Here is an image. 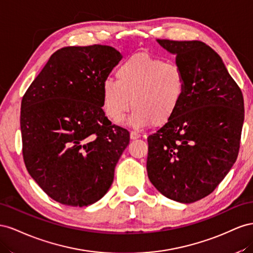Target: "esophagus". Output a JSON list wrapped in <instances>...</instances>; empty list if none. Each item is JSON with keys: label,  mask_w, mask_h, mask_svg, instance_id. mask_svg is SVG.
Masks as SVG:
<instances>
[{"label": "esophagus", "mask_w": 253, "mask_h": 253, "mask_svg": "<svg viewBox=\"0 0 253 253\" xmlns=\"http://www.w3.org/2000/svg\"><path fill=\"white\" fill-rule=\"evenodd\" d=\"M139 138H141V134L139 132H136V131H131L130 132V139L131 140H136Z\"/></svg>", "instance_id": "1"}]
</instances>
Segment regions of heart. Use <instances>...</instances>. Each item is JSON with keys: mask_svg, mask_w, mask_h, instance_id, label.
I'll use <instances>...</instances> for the list:
<instances>
[{"mask_svg": "<svg viewBox=\"0 0 253 253\" xmlns=\"http://www.w3.org/2000/svg\"><path fill=\"white\" fill-rule=\"evenodd\" d=\"M117 82L106 79L102 84L103 109L113 122H120L130 109L127 124L143 128L153 123L162 126L178 111L185 92L181 68L147 53L128 58L118 69Z\"/></svg>", "mask_w": 253, "mask_h": 253, "instance_id": "heart-1", "label": "heart"}]
</instances>
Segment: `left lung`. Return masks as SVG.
<instances>
[{
	"label": "left lung",
	"mask_w": 253,
	"mask_h": 253,
	"mask_svg": "<svg viewBox=\"0 0 253 253\" xmlns=\"http://www.w3.org/2000/svg\"><path fill=\"white\" fill-rule=\"evenodd\" d=\"M185 76L178 111L148 136L147 174L165 197L192 204L211 194L236 161L244 98L220 56L206 43L157 39Z\"/></svg>",
	"instance_id": "8db88e82"
}]
</instances>
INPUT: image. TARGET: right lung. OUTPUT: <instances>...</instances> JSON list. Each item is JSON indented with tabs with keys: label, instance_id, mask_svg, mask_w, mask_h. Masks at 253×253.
I'll return each mask as SVG.
<instances>
[{
	"label": "right lung",
	"instance_id": "add662e5",
	"mask_svg": "<svg viewBox=\"0 0 253 253\" xmlns=\"http://www.w3.org/2000/svg\"><path fill=\"white\" fill-rule=\"evenodd\" d=\"M122 58L108 45L62 47L25 92L20 118L24 163L57 203L90 206L113 182L129 132L105 115L102 84Z\"/></svg>",
	"mask_w": 253,
	"mask_h": 253
}]
</instances>
